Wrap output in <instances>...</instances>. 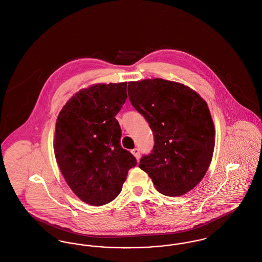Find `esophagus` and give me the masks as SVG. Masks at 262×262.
Returning <instances> with one entry per match:
<instances>
[{
	"instance_id": "1",
	"label": "esophagus",
	"mask_w": 262,
	"mask_h": 262,
	"mask_svg": "<svg viewBox=\"0 0 262 262\" xmlns=\"http://www.w3.org/2000/svg\"><path fill=\"white\" fill-rule=\"evenodd\" d=\"M131 152H132V154L135 156V158H136L137 160L140 158V150H139L138 148H135V149H133Z\"/></svg>"
}]
</instances>
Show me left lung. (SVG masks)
I'll return each mask as SVG.
<instances>
[{"label":"left lung","mask_w":262,"mask_h":262,"mask_svg":"<svg viewBox=\"0 0 262 262\" xmlns=\"http://www.w3.org/2000/svg\"><path fill=\"white\" fill-rule=\"evenodd\" d=\"M128 95L154 136L153 149L143 155L139 167L164 195L193 189L214 150V125L206 102L189 87L159 78L129 82Z\"/></svg>","instance_id":"left-lung-1"}]
</instances>
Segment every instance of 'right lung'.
<instances>
[{
  "mask_svg": "<svg viewBox=\"0 0 262 262\" xmlns=\"http://www.w3.org/2000/svg\"><path fill=\"white\" fill-rule=\"evenodd\" d=\"M126 99L127 82L97 84L77 92L58 116L55 157L69 187L87 204L114 200L137 164L120 144L115 118Z\"/></svg>",
  "mask_w": 262,
  "mask_h": 262,
  "instance_id": "right-lung-1",
  "label": "right lung"
}]
</instances>
